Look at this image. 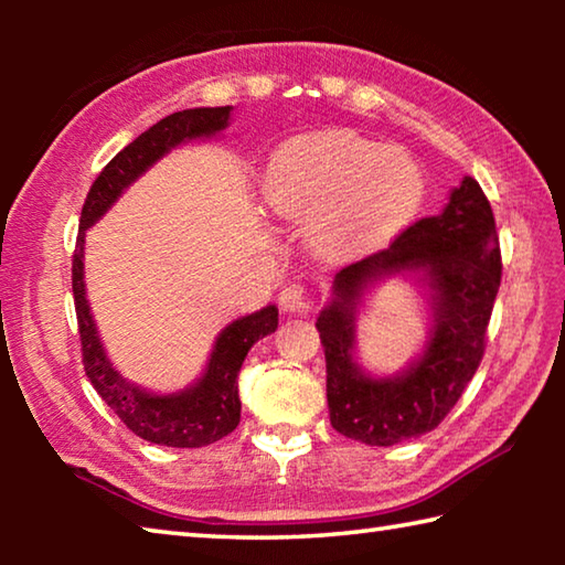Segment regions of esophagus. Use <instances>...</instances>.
Wrapping results in <instances>:
<instances>
[{"label":"esophagus","instance_id":"34e87169","mask_svg":"<svg viewBox=\"0 0 565 565\" xmlns=\"http://www.w3.org/2000/svg\"><path fill=\"white\" fill-rule=\"evenodd\" d=\"M279 303H281V309L289 313H306L311 309V299L301 284L284 286L279 294Z\"/></svg>","mask_w":565,"mask_h":565}]
</instances>
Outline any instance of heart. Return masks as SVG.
Instances as JSON below:
<instances>
[{"label":"heart","instance_id":"heart-1","mask_svg":"<svg viewBox=\"0 0 565 565\" xmlns=\"http://www.w3.org/2000/svg\"><path fill=\"white\" fill-rule=\"evenodd\" d=\"M424 199V177L404 149L349 131L286 141L262 177V202L279 218H313L311 244L351 262L394 238Z\"/></svg>","mask_w":565,"mask_h":565}]
</instances>
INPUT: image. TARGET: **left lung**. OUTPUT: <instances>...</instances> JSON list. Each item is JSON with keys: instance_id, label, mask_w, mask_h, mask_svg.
Segmentation results:
<instances>
[{"instance_id": "8db88e82", "label": "left lung", "mask_w": 565, "mask_h": 565, "mask_svg": "<svg viewBox=\"0 0 565 565\" xmlns=\"http://www.w3.org/2000/svg\"><path fill=\"white\" fill-rule=\"evenodd\" d=\"M396 273L419 274L435 323L425 353L406 372L376 380L352 356L355 313L365 289ZM499 286L501 248L491 204L478 181L463 177L441 214L418 218L384 252L333 279L331 301L317 319L331 426L369 446H394L434 431L483 359Z\"/></svg>"}]
</instances>
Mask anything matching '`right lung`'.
Listing matches in <instances>:
<instances>
[{
	"label": "right lung",
	"mask_w": 565,
	"mask_h": 565,
	"mask_svg": "<svg viewBox=\"0 0 565 565\" xmlns=\"http://www.w3.org/2000/svg\"><path fill=\"white\" fill-rule=\"evenodd\" d=\"M228 117H232V107H199L169 114L154 127L139 134L102 169L82 206L79 236H76L72 262V291L76 321H79L84 371L104 404L121 418V424L149 444L199 448L234 431L242 418L236 384L238 369H242L248 349L279 327V309L269 303L262 311L228 323L218 333L206 371L196 384L177 391V394H149L124 379L102 347L97 323L89 311L87 289H84V232L97 224L121 196V191L131 186L151 164H157L161 157L184 141L206 139L224 131L228 127Z\"/></svg>",
	"instance_id": "add662e5"
}]
</instances>
